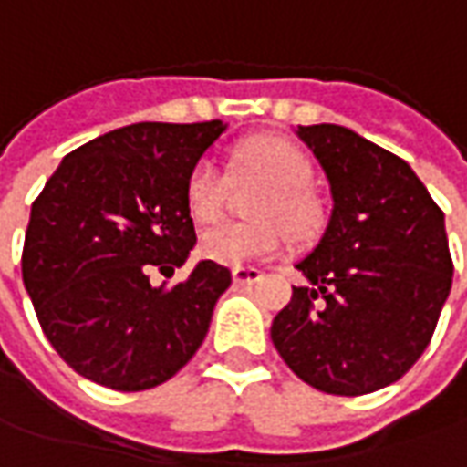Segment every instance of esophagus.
Returning a JSON list of instances; mask_svg holds the SVG:
<instances>
[{
  "instance_id": "1",
  "label": "esophagus",
  "mask_w": 467,
  "mask_h": 467,
  "mask_svg": "<svg viewBox=\"0 0 467 467\" xmlns=\"http://www.w3.org/2000/svg\"><path fill=\"white\" fill-rule=\"evenodd\" d=\"M261 276H264V271L253 268V265H234L233 268L234 284H255Z\"/></svg>"
}]
</instances>
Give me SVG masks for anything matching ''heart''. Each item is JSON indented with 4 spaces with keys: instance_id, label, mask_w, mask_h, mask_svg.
<instances>
[{
    "instance_id": "heart-1",
    "label": "heart",
    "mask_w": 467,
    "mask_h": 467,
    "mask_svg": "<svg viewBox=\"0 0 467 467\" xmlns=\"http://www.w3.org/2000/svg\"><path fill=\"white\" fill-rule=\"evenodd\" d=\"M245 175L268 183L253 203L255 219L222 222L202 234V253L227 265L264 261L289 245V230L307 237L317 227V203L310 196L313 162L297 144L284 139H255L237 152ZM227 175L214 160L203 157L191 170L185 202L199 222H214L224 209Z\"/></svg>"
}]
</instances>
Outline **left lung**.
<instances>
[{
  "mask_svg": "<svg viewBox=\"0 0 467 467\" xmlns=\"http://www.w3.org/2000/svg\"><path fill=\"white\" fill-rule=\"evenodd\" d=\"M333 196L328 227L299 261L307 286L274 317L271 341L302 382L367 395L400 379L434 336L452 255L442 209L398 154L344 126H299Z\"/></svg>",
  "mask_w": 467,
  "mask_h": 467,
  "instance_id": "8db88e82",
  "label": "left lung"
}]
</instances>
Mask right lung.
Wrapping results in <instances>:
<instances>
[{
    "label": "right lung",
    "mask_w": 467,
    "mask_h": 467,
    "mask_svg": "<svg viewBox=\"0 0 467 467\" xmlns=\"http://www.w3.org/2000/svg\"><path fill=\"white\" fill-rule=\"evenodd\" d=\"M222 121L131 123L69 152L30 209L23 282L43 333L77 375L139 393L178 375L206 338L227 265L172 276L196 245L191 170Z\"/></svg>",
    "instance_id": "1"
}]
</instances>
